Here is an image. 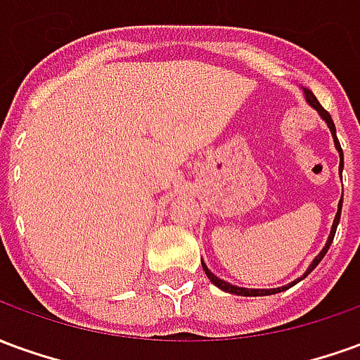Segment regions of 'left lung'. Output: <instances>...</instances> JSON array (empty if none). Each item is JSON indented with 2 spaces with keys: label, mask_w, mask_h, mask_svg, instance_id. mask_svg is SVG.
Wrapping results in <instances>:
<instances>
[{
  "label": "left lung",
  "mask_w": 360,
  "mask_h": 360,
  "mask_svg": "<svg viewBox=\"0 0 360 360\" xmlns=\"http://www.w3.org/2000/svg\"><path fill=\"white\" fill-rule=\"evenodd\" d=\"M304 96H307V102H309L310 105H312V108H314V110H316L318 113H320V115H322V119H324L326 123H328V127H330V131H332L333 141H335V148L340 150V158H341L340 173H341V172H343V150H341L340 141H338V136H335V125H333L332 117H330V113H328V111H326L324 108L320 105V102H318V100H316V96L312 94L310 90H304ZM341 204H343V196H341L340 210H338V214H335V219H333L332 233H330V237H328V243H326V247H324V249H322V252H320V255H318V257L314 258V260H312V264L309 266V270H307V274H304L302 278H307L310 271L314 270V268H316V266L320 264V260H322V258L326 257V252H328V249H330V245H332V241H333V235H335V229H338V224H340ZM202 268H204V271H206V276H208V279H210L214 285L219 287V289H224V291H227V293L243 295V297H260V295H274V293H279V291H285V289H289V287H291V285H285V287H278V289H245V287H235V285H231V283H227V281H224V279L216 278V276H214V274H212V271L208 270L206 266H204V262H202ZM297 281H299V279H297ZM297 281H295V283H297Z\"/></svg>",
  "instance_id": "1"
}]
</instances>
